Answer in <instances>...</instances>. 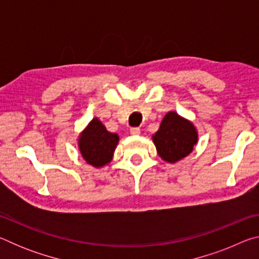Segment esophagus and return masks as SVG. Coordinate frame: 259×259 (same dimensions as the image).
Returning a JSON list of instances; mask_svg holds the SVG:
<instances>
[{
	"label": "esophagus",
	"mask_w": 259,
	"mask_h": 259,
	"mask_svg": "<svg viewBox=\"0 0 259 259\" xmlns=\"http://www.w3.org/2000/svg\"><path fill=\"white\" fill-rule=\"evenodd\" d=\"M130 133H131V135L137 136V135L140 134V129L139 128H131L130 129Z\"/></svg>",
	"instance_id": "34e87169"
}]
</instances>
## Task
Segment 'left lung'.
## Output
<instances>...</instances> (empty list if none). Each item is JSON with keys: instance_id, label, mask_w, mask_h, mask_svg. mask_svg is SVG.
<instances>
[{"instance_id": "obj_1", "label": "left lung", "mask_w": 259, "mask_h": 259, "mask_svg": "<svg viewBox=\"0 0 259 259\" xmlns=\"http://www.w3.org/2000/svg\"><path fill=\"white\" fill-rule=\"evenodd\" d=\"M152 139L161 159L175 163L191 154L198 143V131L191 121L168 112Z\"/></svg>"}]
</instances>
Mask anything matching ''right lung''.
Returning a JSON list of instances; mask_svg holds the SVG:
<instances>
[{
    "label": "right lung",
    "instance_id": "1",
    "mask_svg": "<svg viewBox=\"0 0 259 259\" xmlns=\"http://www.w3.org/2000/svg\"><path fill=\"white\" fill-rule=\"evenodd\" d=\"M119 136L109 133L102 121L94 117L78 136L77 145L83 159L95 168H102L113 160Z\"/></svg>",
    "mask_w": 259,
    "mask_h": 259
}]
</instances>
